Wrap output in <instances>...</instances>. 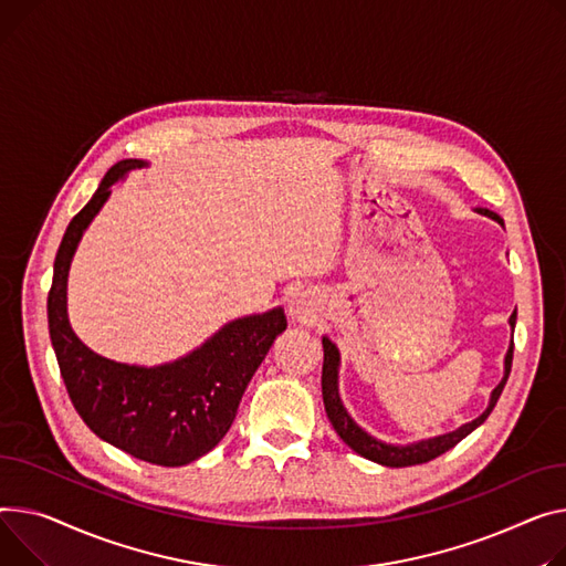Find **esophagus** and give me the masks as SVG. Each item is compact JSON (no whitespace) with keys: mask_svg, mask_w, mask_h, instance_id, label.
Segmentation results:
<instances>
[{"mask_svg":"<svg viewBox=\"0 0 566 566\" xmlns=\"http://www.w3.org/2000/svg\"><path fill=\"white\" fill-rule=\"evenodd\" d=\"M289 312L291 316L295 318H307L310 316V303L307 297L303 293H295L291 300H289Z\"/></svg>","mask_w":566,"mask_h":566,"instance_id":"esophagus-1","label":"esophagus"}]
</instances>
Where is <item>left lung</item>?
Returning a JSON list of instances; mask_svg holds the SVG:
<instances>
[{
	"mask_svg": "<svg viewBox=\"0 0 566 566\" xmlns=\"http://www.w3.org/2000/svg\"><path fill=\"white\" fill-rule=\"evenodd\" d=\"M480 213L494 218L503 224L501 216L489 211V209H480ZM510 325L514 329L516 325V312L510 316ZM323 378H321V385H323V402H325V411H327V419L332 423V428L336 430V434L342 437L355 453H359L361 458L370 460V462H378L382 467H417V464H426L439 455H443L446 450L455 448L467 434H471L478 426H482L486 421L489 413H492V409L496 407L503 389H505V382L510 378V370H512V355H514V342L507 350V357H505V378L501 380V385L494 389L492 394V400H489V407L480 413V417L467 426H462L460 430L455 432H448V434H441V437H434V439H428V441H419V443H411V446H389V443H382L378 439H373L370 434H366L350 417L348 411L344 409L342 405V398H338V389H336V368H338V350L336 346L329 342V338L325 336L323 338Z\"/></svg>",
	"mask_w": 566,
	"mask_h": 566,
	"instance_id": "obj_1",
	"label": "left lung"
}]
</instances>
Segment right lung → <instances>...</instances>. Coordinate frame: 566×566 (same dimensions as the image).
<instances>
[{
	"instance_id": "add662e5",
	"label": "right lung",
	"mask_w": 566,
	"mask_h": 566,
	"mask_svg": "<svg viewBox=\"0 0 566 566\" xmlns=\"http://www.w3.org/2000/svg\"><path fill=\"white\" fill-rule=\"evenodd\" d=\"M138 166L143 164L136 159L113 166L91 202L70 220L48 295L50 336L67 396L99 439L149 464L184 467L207 455L228 434L254 370L275 336L286 329V316L273 310L239 318L196 353L157 368L104 359L74 336L65 314L70 259L111 196V186Z\"/></svg>"
}]
</instances>
